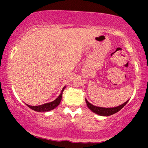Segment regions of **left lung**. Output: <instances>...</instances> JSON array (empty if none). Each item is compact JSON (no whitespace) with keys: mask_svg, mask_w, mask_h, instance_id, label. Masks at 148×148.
I'll return each instance as SVG.
<instances>
[{"mask_svg":"<svg viewBox=\"0 0 148 148\" xmlns=\"http://www.w3.org/2000/svg\"><path fill=\"white\" fill-rule=\"evenodd\" d=\"M86 101L88 108H89L92 111L94 112L95 113H97V114L99 115H102V116H109V115L114 114V113L118 112L120 110H121L122 108L127 104V102L129 101V100L127 101L126 102L124 103L123 104L120 105V106H119L114 107V108H102V107H97L95 106H93V105L91 104L90 103L88 102L86 99Z\"/></svg>","mask_w":148,"mask_h":148,"instance_id":"obj_1","label":"left lung"}]
</instances>
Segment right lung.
<instances>
[{"label":"right lung","mask_w":148,"mask_h":148,"mask_svg":"<svg viewBox=\"0 0 148 148\" xmlns=\"http://www.w3.org/2000/svg\"><path fill=\"white\" fill-rule=\"evenodd\" d=\"M64 88H65V87H64L63 88H62L60 95L58 96V97L56 100H54V101H51V102L47 103H45V104L40 105V106H30V105H28V104H26V105L29 107L30 108H31V109H33V110H34V111H37V112H42V111L45 112V111H51V110H53V108H55L56 107H57L58 106L59 103H60L61 99H62V92H63Z\"/></svg>","instance_id":"right-lung-1"}]
</instances>
